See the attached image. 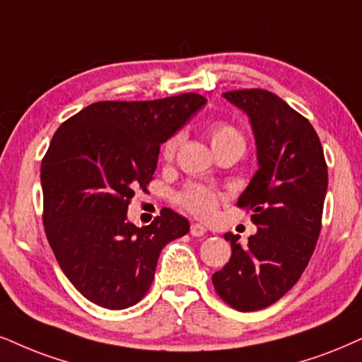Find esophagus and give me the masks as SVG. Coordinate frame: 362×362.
<instances>
[{"label": "esophagus", "instance_id": "1", "mask_svg": "<svg viewBox=\"0 0 362 362\" xmlns=\"http://www.w3.org/2000/svg\"><path fill=\"white\" fill-rule=\"evenodd\" d=\"M189 231H191V235H193V236H203L204 233H206V228H204L203 225H199V223H193Z\"/></svg>", "mask_w": 362, "mask_h": 362}]
</instances>
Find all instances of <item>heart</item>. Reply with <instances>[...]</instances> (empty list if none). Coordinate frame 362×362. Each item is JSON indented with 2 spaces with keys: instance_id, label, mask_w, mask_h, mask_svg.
Instances as JSON below:
<instances>
[{
  "instance_id": "heart-1",
  "label": "heart",
  "mask_w": 362,
  "mask_h": 362,
  "mask_svg": "<svg viewBox=\"0 0 362 362\" xmlns=\"http://www.w3.org/2000/svg\"><path fill=\"white\" fill-rule=\"evenodd\" d=\"M208 136L209 141H211L213 151H215L216 154L226 149H240L242 153L245 151L243 134L228 122H223V120H215V122H211L208 126ZM181 141L182 136L180 132L169 137V139L163 144V151H160V153H163V158L166 160H171L174 158V154H176ZM180 203L186 211L191 213V215L209 220V218L215 216L218 206V194L213 189L206 188V186L189 185L186 186L185 191L180 194Z\"/></svg>"
}]
</instances>
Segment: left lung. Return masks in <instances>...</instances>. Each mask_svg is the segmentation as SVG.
Here are the masks:
<instances>
[{"label": "left lung", "instance_id": "obj_1", "mask_svg": "<svg viewBox=\"0 0 362 362\" xmlns=\"http://www.w3.org/2000/svg\"><path fill=\"white\" fill-rule=\"evenodd\" d=\"M223 97L248 115L255 136L258 171L236 204L252 209L257 233L247 247L225 235L231 258L211 280L226 304L252 312L275 304L305 270L320 233L327 164L312 124L279 95L245 88Z\"/></svg>", "mask_w": 362, "mask_h": 362}]
</instances>
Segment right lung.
<instances>
[{
	"mask_svg": "<svg viewBox=\"0 0 362 362\" xmlns=\"http://www.w3.org/2000/svg\"><path fill=\"white\" fill-rule=\"evenodd\" d=\"M204 104L199 93L95 102L53 136L40 169L45 233L66 279L93 304L110 310L137 304L160 250L189 231L173 209L136 226L127 208L153 180L160 144Z\"/></svg>",
	"mask_w": 362,
	"mask_h": 362,
	"instance_id": "obj_1",
	"label": "right lung"
}]
</instances>
